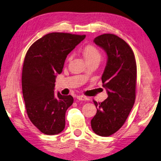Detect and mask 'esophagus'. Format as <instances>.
Here are the masks:
<instances>
[{"instance_id": "obj_1", "label": "esophagus", "mask_w": 161, "mask_h": 161, "mask_svg": "<svg viewBox=\"0 0 161 161\" xmlns=\"http://www.w3.org/2000/svg\"><path fill=\"white\" fill-rule=\"evenodd\" d=\"M77 97V99L79 100H88V98L86 97V96H83V95H78V96L76 97Z\"/></svg>"}]
</instances>
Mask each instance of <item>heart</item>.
Masks as SVG:
<instances>
[{"mask_svg":"<svg viewBox=\"0 0 161 161\" xmlns=\"http://www.w3.org/2000/svg\"><path fill=\"white\" fill-rule=\"evenodd\" d=\"M83 54L86 61H100L101 53L100 51L98 50L95 46L92 45H87L83 49ZM70 58V56L69 59Z\"/></svg>","mask_w":161,"mask_h":161,"instance_id":"b5f03b06","label":"heart"}]
</instances>
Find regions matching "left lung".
I'll return each mask as SVG.
<instances>
[{"label": "left lung", "mask_w": 161, "mask_h": 161, "mask_svg": "<svg viewBox=\"0 0 161 161\" xmlns=\"http://www.w3.org/2000/svg\"><path fill=\"white\" fill-rule=\"evenodd\" d=\"M93 42L108 56L102 81L108 97L99 103L94 100L97 113L91 120V127L99 136H109L122 127L134 106L136 63L131 47L117 35L104 34Z\"/></svg>", "instance_id": "left-lung-1"}]
</instances>
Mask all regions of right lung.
<instances>
[{"label": "right lung", "instance_id": "right-lung-1", "mask_svg": "<svg viewBox=\"0 0 161 161\" xmlns=\"http://www.w3.org/2000/svg\"><path fill=\"white\" fill-rule=\"evenodd\" d=\"M86 35L52 32L32 44L25 55L22 73V94L28 117L44 134H58L65 128V114L71 95L54 92L56 77L67 55Z\"/></svg>", "mask_w": 161, "mask_h": 161}]
</instances>
